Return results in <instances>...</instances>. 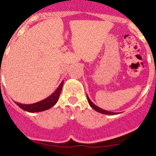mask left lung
Wrapping results in <instances>:
<instances>
[{"instance_id": "left-lung-1", "label": "left lung", "mask_w": 156, "mask_h": 156, "mask_svg": "<svg viewBox=\"0 0 156 156\" xmlns=\"http://www.w3.org/2000/svg\"><path fill=\"white\" fill-rule=\"evenodd\" d=\"M87 101H88V103H89V104H90V106L91 108H93V109L95 110L96 111H98V112L101 113V114H109V115H114V114H118V113L111 112V111H105V110H104V109H101V108H99V107H98V106H97V105H95V104H94V103H93L92 101H90V99L89 97H88L87 95Z\"/></svg>"}]
</instances>
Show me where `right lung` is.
I'll use <instances>...</instances> for the list:
<instances>
[{
  "label": "right lung",
  "instance_id": "right-lung-1",
  "mask_svg": "<svg viewBox=\"0 0 156 156\" xmlns=\"http://www.w3.org/2000/svg\"><path fill=\"white\" fill-rule=\"evenodd\" d=\"M62 85H63V81L59 84V86L57 87V89L49 97H48L45 99L42 100V101L35 103V104H23L18 102H15V104L20 108H21L24 111H28V112H40V111L48 110L52 108V107H53L56 104L57 101H58L59 95L61 94V90H62Z\"/></svg>",
  "mask_w": 156,
  "mask_h": 156
}]
</instances>
